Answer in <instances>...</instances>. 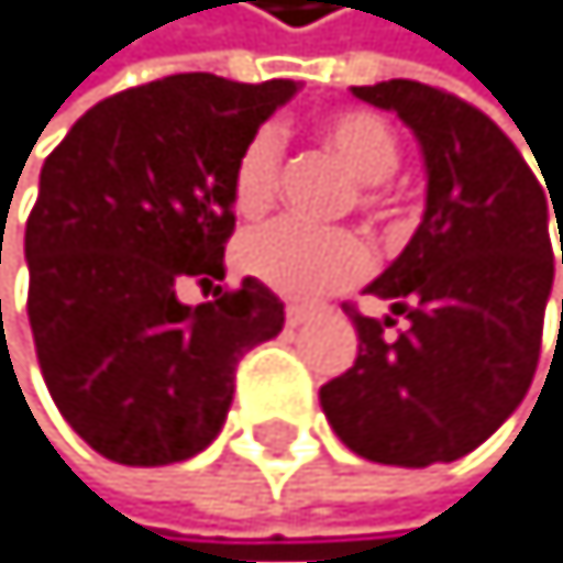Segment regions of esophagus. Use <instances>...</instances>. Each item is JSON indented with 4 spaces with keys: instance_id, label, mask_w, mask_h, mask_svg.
<instances>
[{
    "instance_id": "1",
    "label": "esophagus",
    "mask_w": 563,
    "mask_h": 563,
    "mask_svg": "<svg viewBox=\"0 0 563 563\" xmlns=\"http://www.w3.org/2000/svg\"><path fill=\"white\" fill-rule=\"evenodd\" d=\"M312 319V309H305V305H287V327L298 330L301 323H309Z\"/></svg>"
}]
</instances>
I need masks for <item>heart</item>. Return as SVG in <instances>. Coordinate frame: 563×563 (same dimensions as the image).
Masks as SVG:
<instances>
[{"label":"heart","mask_w":563,"mask_h":563,"mask_svg":"<svg viewBox=\"0 0 563 563\" xmlns=\"http://www.w3.org/2000/svg\"><path fill=\"white\" fill-rule=\"evenodd\" d=\"M319 135L358 179V205L380 214L388 205V189L380 179H388L402 157L391 121L366 107H341L319 121ZM279 168H284L279 132L273 125L254 129L233 157V211L254 219L269 208L279 186ZM236 265L240 273L254 276L276 294L319 298V294L349 287L358 276H366L369 251L352 230H312V225L279 219L240 236Z\"/></svg>","instance_id":"heart-1"}]
</instances>
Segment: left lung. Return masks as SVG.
<instances>
[{"instance_id": "1", "label": "left lung", "mask_w": 563, "mask_h": 563, "mask_svg": "<svg viewBox=\"0 0 563 563\" xmlns=\"http://www.w3.org/2000/svg\"><path fill=\"white\" fill-rule=\"evenodd\" d=\"M352 92L413 129L428 208L406 251L366 287L409 327L384 338L391 316L380 323L344 305L358 355L319 388V406L363 460L449 463L478 449L536 377L553 287L550 219L561 225V197H547V179H536L507 132L460 96L409 78Z\"/></svg>"}]
</instances>
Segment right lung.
Masks as SVG:
<instances>
[{"mask_svg": "<svg viewBox=\"0 0 563 563\" xmlns=\"http://www.w3.org/2000/svg\"><path fill=\"white\" fill-rule=\"evenodd\" d=\"M298 92L168 75L107 96L45 157L27 214V319L56 409L125 467L197 456L222 431L240 355L284 330V305L244 279L183 305V279H222L244 140Z\"/></svg>", "mask_w": 563, "mask_h": 563, "instance_id": "1", "label": "right lung"}]
</instances>
